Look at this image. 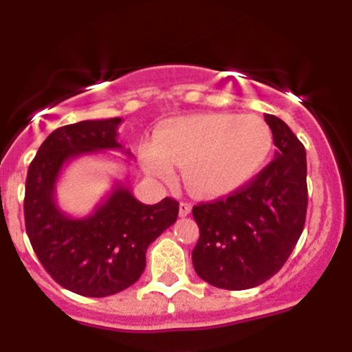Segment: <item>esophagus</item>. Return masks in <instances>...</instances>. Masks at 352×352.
<instances>
[{"mask_svg":"<svg viewBox=\"0 0 352 352\" xmlns=\"http://www.w3.org/2000/svg\"><path fill=\"white\" fill-rule=\"evenodd\" d=\"M190 212H192V205H190L188 201H180V217H187L190 215Z\"/></svg>","mask_w":352,"mask_h":352,"instance_id":"34e87169","label":"esophagus"}]
</instances>
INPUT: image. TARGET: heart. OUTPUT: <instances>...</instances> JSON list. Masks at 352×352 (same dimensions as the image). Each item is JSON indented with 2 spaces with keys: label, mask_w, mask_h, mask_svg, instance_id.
<instances>
[{
  "label": "heart",
  "mask_w": 352,
  "mask_h": 352,
  "mask_svg": "<svg viewBox=\"0 0 352 352\" xmlns=\"http://www.w3.org/2000/svg\"><path fill=\"white\" fill-rule=\"evenodd\" d=\"M272 148V131L258 116L213 112L164 124L153 145L144 148V165L159 177H170L173 164L184 165L190 192L217 199L248 184L265 167Z\"/></svg>",
  "instance_id": "obj_1"
}]
</instances>
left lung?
Segmentation results:
<instances>
[{"label": "left lung", "mask_w": 352, "mask_h": 352, "mask_svg": "<svg viewBox=\"0 0 352 352\" xmlns=\"http://www.w3.org/2000/svg\"><path fill=\"white\" fill-rule=\"evenodd\" d=\"M274 159L227 199L195 205L200 238L192 252L204 281L248 289L281 270L300 240L308 208L306 151L280 117L265 114Z\"/></svg>", "instance_id": "8db88e82"}]
</instances>
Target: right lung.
Wrapping results in <instances>:
<instances>
[{
	"instance_id": "obj_1",
	"label": "right lung",
	"mask_w": 352,
	"mask_h": 352,
	"mask_svg": "<svg viewBox=\"0 0 352 352\" xmlns=\"http://www.w3.org/2000/svg\"><path fill=\"white\" fill-rule=\"evenodd\" d=\"M120 117L82 120L47 135L28 168L24 221L36 256L56 283L72 293L104 298L129 288L145 270L148 245L179 215V201L145 205L116 184L94 213L72 218L56 204V182L67 162L84 153L122 151ZM131 153V151H127Z\"/></svg>"
}]
</instances>
